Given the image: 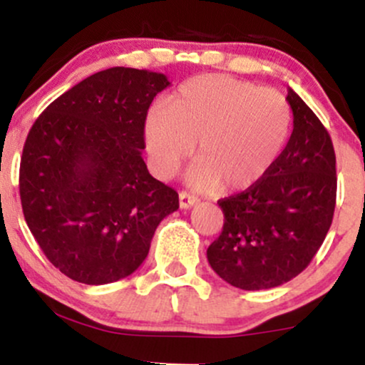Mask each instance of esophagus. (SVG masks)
<instances>
[{"instance_id": "obj_1", "label": "esophagus", "mask_w": 365, "mask_h": 365, "mask_svg": "<svg viewBox=\"0 0 365 365\" xmlns=\"http://www.w3.org/2000/svg\"><path fill=\"white\" fill-rule=\"evenodd\" d=\"M178 197H180V207H182V209H188V207L195 206V204L199 202V199H197V195L190 194V192H187V190L180 192Z\"/></svg>"}]
</instances>
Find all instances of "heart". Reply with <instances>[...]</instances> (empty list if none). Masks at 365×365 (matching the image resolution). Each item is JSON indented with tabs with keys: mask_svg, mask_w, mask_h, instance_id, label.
<instances>
[{
	"mask_svg": "<svg viewBox=\"0 0 365 365\" xmlns=\"http://www.w3.org/2000/svg\"><path fill=\"white\" fill-rule=\"evenodd\" d=\"M292 108L273 89L228 75H200L180 86L170 106L145 118V144L161 178L195 154L187 182L200 190L240 192L266 177L290 137Z\"/></svg>",
	"mask_w": 365,
	"mask_h": 365,
	"instance_id": "heart-1",
	"label": "heart"
}]
</instances>
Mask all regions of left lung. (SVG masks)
Wrapping results in <instances>:
<instances>
[{
	"label": "left lung",
	"mask_w": 365,
	"mask_h": 365,
	"mask_svg": "<svg viewBox=\"0 0 365 365\" xmlns=\"http://www.w3.org/2000/svg\"><path fill=\"white\" fill-rule=\"evenodd\" d=\"M293 132L261 182L217 200L223 232L207 261L220 278L242 290L290 282L324 242L336 204V158L328 130L299 94L288 89Z\"/></svg>",
	"instance_id": "left-lung-1"
}]
</instances>
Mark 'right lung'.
<instances>
[{"label":"right lung","mask_w":365,"mask_h":365,"mask_svg":"<svg viewBox=\"0 0 365 365\" xmlns=\"http://www.w3.org/2000/svg\"><path fill=\"white\" fill-rule=\"evenodd\" d=\"M166 75L113 66L54 99L32 125L20 161L25 221L68 278L106 284L148 257L178 194L142 159L148 110Z\"/></svg>","instance_id":"right-lung-1"}]
</instances>
